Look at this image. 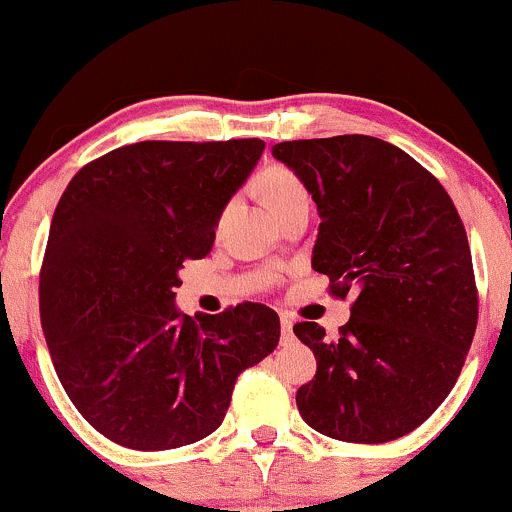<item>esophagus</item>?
Wrapping results in <instances>:
<instances>
[{
  "label": "esophagus",
  "instance_id": "34e87169",
  "mask_svg": "<svg viewBox=\"0 0 512 512\" xmlns=\"http://www.w3.org/2000/svg\"><path fill=\"white\" fill-rule=\"evenodd\" d=\"M280 332H283V344L293 339V320L285 312H280Z\"/></svg>",
  "mask_w": 512,
  "mask_h": 512
}]
</instances>
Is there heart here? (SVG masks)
<instances>
[{"mask_svg": "<svg viewBox=\"0 0 512 512\" xmlns=\"http://www.w3.org/2000/svg\"><path fill=\"white\" fill-rule=\"evenodd\" d=\"M261 188L271 210H276L283 202L295 200V197H307L305 185H302L293 173H288V170L283 168L268 170V173L263 175Z\"/></svg>", "mask_w": 512, "mask_h": 512, "instance_id": "b5f03b06", "label": "heart"}]
</instances>
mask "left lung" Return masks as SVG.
<instances>
[{"label": "left lung", "instance_id": "obj_1", "mask_svg": "<svg viewBox=\"0 0 512 512\" xmlns=\"http://www.w3.org/2000/svg\"><path fill=\"white\" fill-rule=\"evenodd\" d=\"M273 158L320 212L312 268L334 295H356L339 339L317 322L293 327L317 359L295 395L302 420L342 442L403 437L454 388L476 332L474 266L452 197L373 136L283 141Z\"/></svg>", "mask_w": 512, "mask_h": 512}]
</instances>
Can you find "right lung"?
Returning <instances> with one entry per match:
<instances>
[{"label": "right lung", "instance_id": "1", "mask_svg": "<svg viewBox=\"0 0 512 512\" xmlns=\"http://www.w3.org/2000/svg\"><path fill=\"white\" fill-rule=\"evenodd\" d=\"M261 139L139 141L87 163L60 197L41 268V327L80 415L112 442L161 452L222 425L236 376L278 346L258 302L183 315L180 268L212 251Z\"/></svg>", "mask_w": 512, "mask_h": 512}]
</instances>
